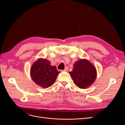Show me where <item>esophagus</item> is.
I'll use <instances>...</instances> for the list:
<instances>
[{
  "label": "esophagus",
  "instance_id": "1",
  "mask_svg": "<svg viewBox=\"0 0 125 125\" xmlns=\"http://www.w3.org/2000/svg\"><path fill=\"white\" fill-rule=\"evenodd\" d=\"M68 69H69L68 67H66L65 68V69L63 70V71H68Z\"/></svg>",
  "mask_w": 125,
  "mask_h": 125
}]
</instances>
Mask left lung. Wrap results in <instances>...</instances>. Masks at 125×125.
I'll list each match as a JSON object with an SVG mask.
<instances>
[{"mask_svg": "<svg viewBox=\"0 0 125 125\" xmlns=\"http://www.w3.org/2000/svg\"><path fill=\"white\" fill-rule=\"evenodd\" d=\"M69 74L76 86L81 89H86L95 81L97 71L88 60L81 59L74 63L73 69Z\"/></svg>", "mask_w": 125, "mask_h": 125, "instance_id": "left-lung-1", "label": "left lung"}]
</instances>
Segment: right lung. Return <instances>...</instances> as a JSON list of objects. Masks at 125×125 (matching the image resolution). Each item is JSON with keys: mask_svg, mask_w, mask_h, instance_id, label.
I'll return each mask as SVG.
<instances>
[{"mask_svg": "<svg viewBox=\"0 0 125 125\" xmlns=\"http://www.w3.org/2000/svg\"><path fill=\"white\" fill-rule=\"evenodd\" d=\"M59 73L56 66H51L49 61L42 58L34 62L30 69V75L33 81L44 88L51 86Z\"/></svg>", "mask_w": 125, "mask_h": 125, "instance_id": "add662e5", "label": "right lung"}]
</instances>
